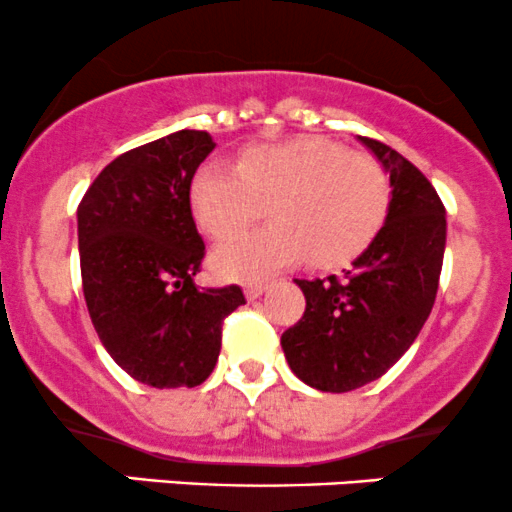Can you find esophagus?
Here are the masks:
<instances>
[{
    "mask_svg": "<svg viewBox=\"0 0 512 512\" xmlns=\"http://www.w3.org/2000/svg\"><path fill=\"white\" fill-rule=\"evenodd\" d=\"M265 289H267L265 282H252V284L245 286V296L250 301H255V299H260L262 294H265Z\"/></svg>",
    "mask_w": 512,
    "mask_h": 512,
    "instance_id": "1",
    "label": "esophagus"
}]
</instances>
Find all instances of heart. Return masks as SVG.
Wrapping results in <instances>:
<instances>
[{"label":"heart","mask_w":512,"mask_h":512,"mask_svg":"<svg viewBox=\"0 0 512 512\" xmlns=\"http://www.w3.org/2000/svg\"><path fill=\"white\" fill-rule=\"evenodd\" d=\"M196 223L223 240L267 213L274 223L238 235L213 250L218 277L265 279L311 262L335 269L355 262L391 206V182L374 157L350 153L325 138H294L250 150L238 167L206 162L189 189Z\"/></svg>","instance_id":"1"}]
</instances>
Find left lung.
Returning <instances> with one entry per match:
<instances>
[{
  "instance_id": "left-lung-1",
  "label": "left lung",
  "mask_w": 512,
  "mask_h": 512,
  "mask_svg": "<svg viewBox=\"0 0 512 512\" xmlns=\"http://www.w3.org/2000/svg\"><path fill=\"white\" fill-rule=\"evenodd\" d=\"M389 172L384 228L342 277L296 279L306 311L282 335L291 372L318 391L345 393L379 379L428 320L445 257V206L406 157L359 136Z\"/></svg>"
}]
</instances>
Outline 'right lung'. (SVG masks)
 I'll return each instance as SVG.
<instances>
[{
	"instance_id": "obj_1",
	"label": "right lung",
	"mask_w": 512,
	"mask_h": 512,
	"mask_svg": "<svg viewBox=\"0 0 512 512\" xmlns=\"http://www.w3.org/2000/svg\"><path fill=\"white\" fill-rule=\"evenodd\" d=\"M213 148L206 131H177L128 150L77 206L94 330L123 372L155 389L204 384L221 352L223 318L245 303L235 284H194L206 247L189 189Z\"/></svg>"
}]
</instances>
